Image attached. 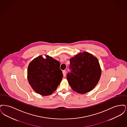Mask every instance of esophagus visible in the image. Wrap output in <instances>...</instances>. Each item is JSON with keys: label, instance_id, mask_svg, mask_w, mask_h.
Instances as JSON below:
<instances>
[{"label": "esophagus", "instance_id": "obj_1", "mask_svg": "<svg viewBox=\"0 0 127 127\" xmlns=\"http://www.w3.org/2000/svg\"><path fill=\"white\" fill-rule=\"evenodd\" d=\"M63 76L65 77L66 75V70H63Z\"/></svg>", "mask_w": 127, "mask_h": 127}]
</instances>
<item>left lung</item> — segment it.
Instances as JSON below:
<instances>
[{
    "label": "left lung",
    "mask_w": 127,
    "mask_h": 127,
    "mask_svg": "<svg viewBox=\"0 0 127 127\" xmlns=\"http://www.w3.org/2000/svg\"><path fill=\"white\" fill-rule=\"evenodd\" d=\"M69 61L71 71L66 74V77L73 90L80 94L92 90L98 83L101 74L97 58L83 52Z\"/></svg>",
    "instance_id": "8db88e82"
}]
</instances>
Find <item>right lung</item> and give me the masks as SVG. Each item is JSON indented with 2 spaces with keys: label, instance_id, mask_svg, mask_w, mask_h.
Returning a JSON list of instances; mask_svg holds the SVG:
<instances>
[{
  "label": "right lung",
  "instance_id": "right-lung-1",
  "mask_svg": "<svg viewBox=\"0 0 127 127\" xmlns=\"http://www.w3.org/2000/svg\"><path fill=\"white\" fill-rule=\"evenodd\" d=\"M39 56L28 68V79L32 89L42 96L50 95L56 90L63 78L60 62L48 56Z\"/></svg>",
  "mask_w": 127,
  "mask_h": 127
}]
</instances>
